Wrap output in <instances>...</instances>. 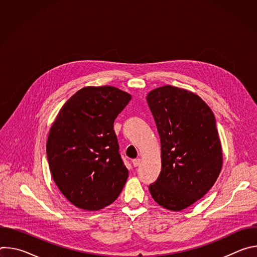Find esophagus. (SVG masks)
Segmentation results:
<instances>
[{"mask_svg": "<svg viewBox=\"0 0 257 257\" xmlns=\"http://www.w3.org/2000/svg\"><path fill=\"white\" fill-rule=\"evenodd\" d=\"M140 162H141L140 159H135V160L132 161V164H133L134 167H138L140 165Z\"/></svg>", "mask_w": 257, "mask_h": 257, "instance_id": "1", "label": "esophagus"}]
</instances>
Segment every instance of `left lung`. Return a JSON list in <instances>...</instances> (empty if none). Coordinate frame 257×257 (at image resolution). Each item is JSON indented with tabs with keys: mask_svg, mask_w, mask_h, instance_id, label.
Listing matches in <instances>:
<instances>
[{
	"mask_svg": "<svg viewBox=\"0 0 257 257\" xmlns=\"http://www.w3.org/2000/svg\"><path fill=\"white\" fill-rule=\"evenodd\" d=\"M146 99L162 151V171L149 188L161 206L179 211L203 197L221 172L215 118L197 94L186 89L166 85L152 90Z\"/></svg>",
	"mask_w": 257,
	"mask_h": 257,
	"instance_id": "left-lung-1",
	"label": "left lung"
}]
</instances>
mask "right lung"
<instances>
[{"mask_svg": "<svg viewBox=\"0 0 257 257\" xmlns=\"http://www.w3.org/2000/svg\"><path fill=\"white\" fill-rule=\"evenodd\" d=\"M131 95L113 86L73 94L51 127L47 157L53 179L75 206L98 210L113 203L128 178L114 122Z\"/></svg>", "mask_w": 257, "mask_h": 257, "instance_id": "obj_1", "label": "right lung"}]
</instances>
